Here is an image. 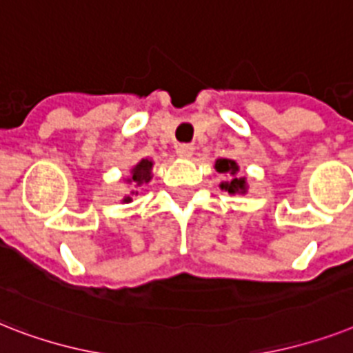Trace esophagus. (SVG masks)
Instances as JSON below:
<instances>
[{
	"instance_id": "34e87169",
	"label": "esophagus",
	"mask_w": 353,
	"mask_h": 353,
	"mask_svg": "<svg viewBox=\"0 0 353 353\" xmlns=\"http://www.w3.org/2000/svg\"><path fill=\"white\" fill-rule=\"evenodd\" d=\"M176 152L179 157H192V154H194V147L188 145V143H183V145H177Z\"/></svg>"
}]
</instances>
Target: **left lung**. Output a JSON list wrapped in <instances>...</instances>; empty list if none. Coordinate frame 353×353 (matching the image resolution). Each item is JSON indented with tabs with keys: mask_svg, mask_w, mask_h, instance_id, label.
Wrapping results in <instances>:
<instances>
[{
	"mask_svg": "<svg viewBox=\"0 0 353 353\" xmlns=\"http://www.w3.org/2000/svg\"><path fill=\"white\" fill-rule=\"evenodd\" d=\"M216 170L223 176H226V181L221 183V188L226 190L228 194H243L245 192V177L237 176V167L236 161L232 159H217L216 161Z\"/></svg>",
	"mask_w": 353,
	"mask_h": 353,
	"instance_id": "1",
	"label": "left lung"
}]
</instances>
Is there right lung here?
<instances>
[{"label": "right lung", "mask_w": 353, "mask_h": 353, "mask_svg": "<svg viewBox=\"0 0 353 353\" xmlns=\"http://www.w3.org/2000/svg\"><path fill=\"white\" fill-rule=\"evenodd\" d=\"M150 170H152V161H148V159H141V161L137 163L136 167L132 168V176L128 177L127 181L130 183L132 186H136V188L137 186H143L145 183L150 181V177H152ZM132 194H134V192H132ZM123 201L125 203L132 201V197L127 196Z\"/></svg>", "instance_id": "right-lung-1"}]
</instances>
